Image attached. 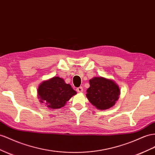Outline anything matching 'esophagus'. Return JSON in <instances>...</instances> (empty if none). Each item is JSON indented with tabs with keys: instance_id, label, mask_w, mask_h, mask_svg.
<instances>
[{
	"instance_id": "1",
	"label": "esophagus",
	"mask_w": 155,
	"mask_h": 155,
	"mask_svg": "<svg viewBox=\"0 0 155 155\" xmlns=\"http://www.w3.org/2000/svg\"><path fill=\"white\" fill-rule=\"evenodd\" d=\"M76 91H77V92H78V93H82V92L83 91V89L82 88V87H79L77 88Z\"/></svg>"
}]
</instances>
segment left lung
<instances>
[{"instance_id": "1", "label": "left lung", "mask_w": 155, "mask_h": 155, "mask_svg": "<svg viewBox=\"0 0 155 155\" xmlns=\"http://www.w3.org/2000/svg\"><path fill=\"white\" fill-rule=\"evenodd\" d=\"M90 87L86 97L99 110H105L114 106L120 95L119 85L111 79L94 77L89 80Z\"/></svg>"}]
</instances>
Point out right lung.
I'll list each match as a JSON object with an SVG mask.
<instances>
[{"label":"right lung","mask_w":155,"mask_h":155,"mask_svg":"<svg viewBox=\"0 0 155 155\" xmlns=\"http://www.w3.org/2000/svg\"><path fill=\"white\" fill-rule=\"evenodd\" d=\"M77 94L62 78L53 77L41 82L38 88V98L49 109H59Z\"/></svg>","instance_id":"1"}]
</instances>
